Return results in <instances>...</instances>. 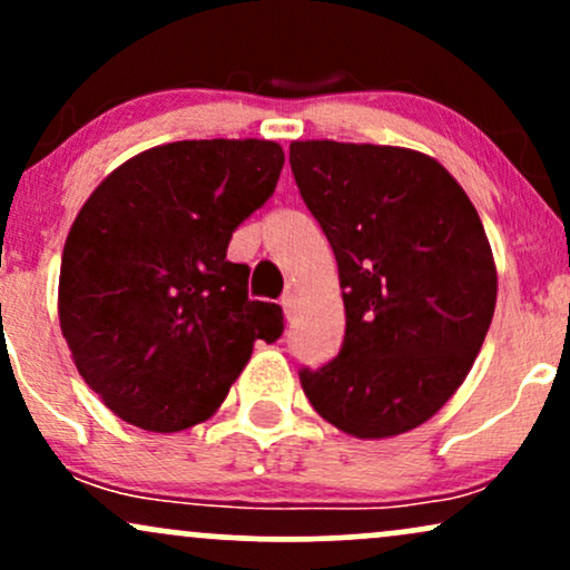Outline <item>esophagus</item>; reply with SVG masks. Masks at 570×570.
I'll use <instances>...</instances> for the list:
<instances>
[{"label":"esophagus","mask_w":570,"mask_h":570,"mask_svg":"<svg viewBox=\"0 0 570 570\" xmlns=\"http://www.w3.org/2000/svg\"><path fill=\"white\" fill-rule=\"evenodd\" d=\"M281 303H284L286 313H292L294 307H297V289H286L284 292V299H281Z\"/></svg>","instance_id":"1"}]
</instances>
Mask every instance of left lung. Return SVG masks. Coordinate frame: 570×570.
<instances>
[{
	"instance_id": "left-lung-1",
	"label": "left lung",
	"mask_w": 570,
	"mask_h": 570,
	"mask_svg": "<svg viewBox=\"0 0 570 570\" xmlns=\"http://www.w3.org/2000/svg\"><path fill=\"white\" fill-rule=\"evenodd\" d=\"M289 163L345 289L340 353L299 370L307 402L358 440L404 434L455 394L485 343L499 281L480 214L412 149L292 141Z\"/></svg>"
}]
</instances>
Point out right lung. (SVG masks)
Returning a JSON list of instances; mask_svg holds the SVG:
<instances>
[{"mask_svg":"<svg viewBox=\"0 0 570 570\" xmlns=\"http://www.w3.org/2000/svg\"><path fill=\"white\" fill-rule=\"evenodd\" d=\"M284 149L259 139L174 141L112 171L71 225L58 318L85 383L147 431L206 421L252 356L284 332L248 297L233 233L271 198Z\"/></svg>","mask_w":570,"mask_h":570,"instance_id":"add662e5","label":"right lung"}]
</instances>
